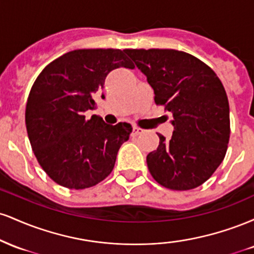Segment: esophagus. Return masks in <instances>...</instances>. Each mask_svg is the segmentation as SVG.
I'll list each match as a JSON object with an SVG mask.
<instances>
[{
  "instance_id": "34e87169",
  "label": "esophagus",
  "mask_w": 254,
  "mask_h": 254,
  "mask_svg": "<svg viewBox=\"0 0 254 254\" xmlns=\"http://www.w3.org/2000/svg\"><path fill=\"white\" fill-rule=\"evenodd\" d=\"M144 132L143 129H141V127H133L132 129V135L133 136H138V135H142V133Z\"/></svg>"
}]
</instances>
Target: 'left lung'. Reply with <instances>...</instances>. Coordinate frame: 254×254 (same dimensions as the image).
Wrapping results in <instances>:
<instances>
[{"instance_id":"left-lung-1","label":"left lung","mask_w":254,"mask_h":254,"mask_svg":"<svg viewBox=\"0 0 254 254\" xmlns=\"http://www.w3.org/2000/svg\"><path fill=\"white\" fill-rule=\"evenodd\" d=\"M147 76L156 105L172 113L171 139L157 133L147 156L151 177L170 190L196 189L223 161L230 135L229 104L220 78L197 57L172 49H127Z\"/></svg>"}]
</instances>
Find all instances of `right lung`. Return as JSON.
<instances>
[{"instance_id":"1","label":"right lung","mask_w":254,"mask_h":254,"mask_svg":"<svg viewBox=\"0 0 254 254\" xmlns=\"http://www.w3.org/2000/svg\"><path fill=\"white\" fill-rule=\"evenodd\" d=\"M133 68L119 49L66 52L43 69L32 86L25 122L38 162L58 185L92 188L110 176L118 150L129 139V123L109 125L86 112L113 69Z\"/></svg>"}]
</instances>
